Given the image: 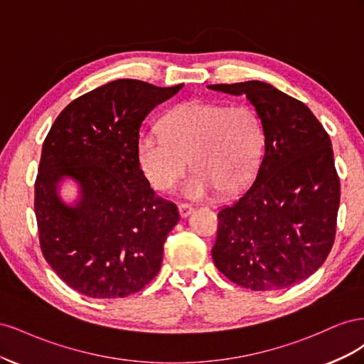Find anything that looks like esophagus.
Returning a JSON list of instances; mask_svg holds the SVG:
<instances>
[{"label": "esophagus", "instance_id": "1", "mask_svg": "<svg viewBox=\"0 0 364 364\" xmlns=\"http://www.w3.org/2000/svg\"><path fill=\"white\" fill-rule=\"evenodd\" d=\"M178 208H179V215H181L182 218L188 217V215L193 213V209H194V208H193L191 205H188V203H179Z\"/></svg>", "mask_w": 364, "mask_h": 364}]
</instances>
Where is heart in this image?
Instances as JSON below:
<instances>
[{
  "label": "heart",
  "mask_w": 364,
  "mask_h": 364,
  "mask_svg": "<svg viewBox=\"0 0 364 364\" xmlns=\"http://www.w3.org/2000/svg\"><path fill=\"white\" fill-rule=\"evenodd\" d=\"M264 150V129L246 105L190 100L165 115L161 132H142L138 158L158 191L178 182L188 159L194 171L183 185L190 199H206L218 190L232 196L255 178Z\"/></svg>",
  "instance_id": "heart-1"
}]
</instances>
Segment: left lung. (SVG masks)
Masks as SVG:
<instances>
[{"label": "left lung", "instance_id": "left-lung-1", "mask_svg": "<svg viewBox=\"0 0 364 364\" xmlns=\"http://www.w3.org/2000/svg\"><path fill=\"white\" fill-rule=\"evenodd\" d=\"M208 87L246 95L264 129L253 183L217 214L214 264L253 291L291 287L321 267L334 245L340 181L331 139L302 102L269 83Z\"/></svg>", "mask_w": 364, "mask_h": 364}]
</instances>
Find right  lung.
Here are the masks:
<instances>
[{"mask_svg":"<svg viewBox=\"0 0 364 364\" xmlns=\"http://www.w3.org/2000/svg\"><path fill=\"white\" fill-rule=\"evenodd\" d=\"M119 79L73 100L43 141L35 214L43 258L71 289L95 299L142 290L156 277L178 206L156 196L139 168L142 121L182 90ZM71 177L81 200L65 205Z\"/></svg>","mask_w":364,"mask_h":364,"instance_id":"right-lung-1","label":"right lung"}]
</instances>
